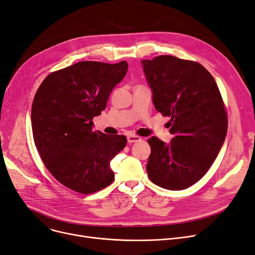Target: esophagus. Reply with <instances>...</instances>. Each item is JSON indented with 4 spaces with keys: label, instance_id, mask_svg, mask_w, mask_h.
<instances>
[{
    "label": "esophagus",
    "instance_id": "34e87169",
    "mask_svg": "<svg viewBox=\"0 0 255 255\" xmlns=\"http://www.w3.org/2000/svg\"><path fill=\"white\" fill-rule=\"evenodd\" d=\"M141 141V138L139 136H136V135H128V142L129 144L134 143V142H139Z\"/></svg>",
    "mask_w": 255,
    "mask_h": 255
}]
</instances>
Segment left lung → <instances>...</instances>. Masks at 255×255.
I'll use <instances>...</instances> for the list:
<instances>
[{
    "instance_id": "1",
    "label": "left lung",
    "mask_w": 255,
    "mask_h": 255,
    "mask_svg": "<svg viewBox=\"0 0 255 255\" xmlns=\"http://www.w3.org/2000/svg\"><path fill=\"white\" fill-rule=\"evenodd\" d=\"M152 104L170 117L168 144L152 136L147 175L154 184L182 190L204 176L225 140L228 118L215 78L201 64L171 55L143 59Z\"/></svg>"
}]
</instances>
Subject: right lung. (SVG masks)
<instances>
[{"label": "right lung", "instance_id": "1", "mask_svg": "<svg viewBox=\"0 0 255 255\" xmlns=\"http://www.w3.org/2000/svg\"><path fill=\"white\" fill-rule=\"evenodd\" d=\"M128 63L79 62L50 73L37 89L31 110L34 143L59 183L89 195L114 181L110 162L127 144L124 135L93 130Z\"/></svg>", "mask_w": 255, "mask_h": 255}]
</instances>
